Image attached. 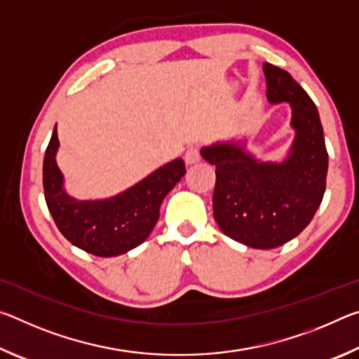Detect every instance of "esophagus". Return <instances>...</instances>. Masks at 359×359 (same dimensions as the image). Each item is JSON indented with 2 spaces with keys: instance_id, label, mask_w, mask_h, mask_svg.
I'll return each instance as SVG.
<instances>
[{
  "instance_id": "esophagus-1",
  "label": "esophagus",
  "mask_w": 359,
  "mask_h": 359,
  "mask_svg": "<svg viewBox=\"0 0 359 359\" xmlns=\"http://www.w3.org/2000/svg\"><path fill=\"white\" fill-rule=\"evenodd\" d=\"M201 161V151L196 147H191L187 150L185 154V163L187 165H194V163H199Z\"/></svg>"
}]
</instances>
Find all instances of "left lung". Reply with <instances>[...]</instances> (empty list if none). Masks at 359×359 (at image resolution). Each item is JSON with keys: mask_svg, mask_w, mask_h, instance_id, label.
I'll list each match as a JSON object with an SVG mask.
<instances>
[{"mask_svg": "<svg viewBox=\"0 0 359 359\" xmlns=\"http://www.w3.org/2000/svg\"><path fill=\"white\" fill-rule=\"evenodd\" d=\"M267 100L288 101L296 130L283 163H259L236 144L201 150L215 166L214 218L228 238L253 248H276L301 234L323 201L327 151L311 96L287 71L266 63Z\"/></svg>", "mask_w": 359, "mask_h": 359, "instance_id": "left-lung-1", "label": "left lung"}]
</instances>
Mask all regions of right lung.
Listing matches in <instances>:
<instances>
[{
    "label": "right lung",
    "instance_id": "add662e5",
    "mask_svg": "<svg viewBox=\"0 0 359 359\" xmlns=\"http://www.w3.org/2000/svg\"><path fill=\"white\" fill-rule=\"evenodd\" d=\"M57 149L55 126L42 168L47 208L60 233L95 257H117L141 245L160 218L163 199L187 172L184 160L177 158L118 196L106 201H76L63 190Z\"/></svg>",
    "mask_w": 359,
    "mask_h": 359
}]
</instances>
